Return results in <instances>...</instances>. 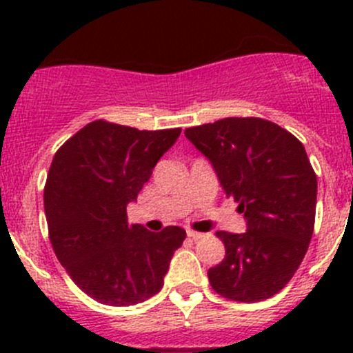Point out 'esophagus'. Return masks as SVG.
<instances>
[{
    "label": "esophagus",
    "instance_id": "esophagus-1",
    "mask_svg": "<svg viewBox=\"0 0 353 353\" xmlns=\"http://www.w3.org/2000/svg\"><path fill=\"white\" fill-rule=\"evenodd\" d=\"M186 234H188V237H190V239H199V237H203L201 232H196V230H191V229H188Z\"/></svg>",
    "mask_w": 353,
    "mask_h": 353
}]
</instances>
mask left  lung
Listing matches in <instances>:
<instances>
[{"label":"left lung","mask_w":353,"mask_h":353,"mask_svg":"<svg viewBox=\"0 0 353 353\" xmlns=\"http://www.w3.org/2000/svg\"><path fill=\"white\" fill-rule=\"evenodd\" d=\"M184 134L248 225L244 234L216 232L225 258L208 270L210 285L248 304L273 297L297 272L314 230L318 179L304 145L261 117H225Z\"/></svg>","instance_id":"1"}]
</instances>
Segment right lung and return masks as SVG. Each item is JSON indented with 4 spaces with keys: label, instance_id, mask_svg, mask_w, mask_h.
Segmentation results:
<instances>
[{
    "label": "right lung",
    "instance_id": "right-lung-1",
    "mask_svg": "<svg viewBox=\"0 0 353 353\" xmlns=\"http://www.w3.org/2000/svg\"><path fill=\"white\" fill-rule=\"evenodd\" d=\"M179 134L181 128L140 131L99 119L52 159L44 188L49 239L71 280L101 304L134 305L160 292L186 237L176 225H130L126 215Z\"/></svg>",
    "mask_w": 353,
    "mask_h": 353
}]
</instances>
